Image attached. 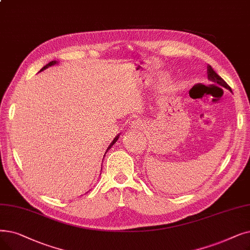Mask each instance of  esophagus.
<instances>
[{
    "label": "esophagus",
    "instance_id": "obj_1",
    "mask_svg": "<svg viewBox=\"0 0 250 250\" xmlns=\"http://www.w3.org/2000/svg\"><path fill=\"white\" fill-rule=\"evenodd\" d=\"M143 125H144V121H142V119H138V121L133 122L131 126L134 129H138V128H142Z\"/></svg>",
    "mask_w": 250,
    "mask_h": 250
}]
</instances>
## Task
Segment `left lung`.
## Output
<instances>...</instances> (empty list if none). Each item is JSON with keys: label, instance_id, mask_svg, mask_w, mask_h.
<instances>
[{"label": "left lung", "instance_id": "obj_1", "mask_svg": "<svg viewBox=\"0 0 250 250\" xmlns=\"http://www.w3.org/2000/svg\"><path fill=\"white\" fill-rule=\"evenodd\" d=\"M208 79L209 81L213 82L214 83H218V84L224 86V88H226L227 90H229V91L232 92V90H231V88L229 86V84H228V83L220 77V75L212 69V67L210 66V65H208Z\"/></svg>", "mask_w": 250, "mask_h": 250}]
</instances>
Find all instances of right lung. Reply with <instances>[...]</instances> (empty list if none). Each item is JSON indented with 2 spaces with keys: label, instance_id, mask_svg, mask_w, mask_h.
<instances>
[{
  "label": "right lung",
  "instance_id": "1",
  "mask_svg": "<svg viewBox=\"0 0 250 250\" xmlns=\"http://www.w3.org/2000/svg\"><path fill=\"white\" fill-rule=\"evenodd\" d=\"M56 64H58V61H56V60H54V61H51V62H49L48 64H46L45 65V66L44 67H42L39 72H41V71H42V70H45V69H47V68H49V67H51V66H54V65H56ZM118 138H119V135H117L114 139H113V141H112V142L110 143V145L109 146H108V148H107V150H106V152L108 151V150H109L115 143H116V141L118 140Z\"/></svg>",
  "mask_w": 250,
  "mask_h": 250
}]
</instances>
